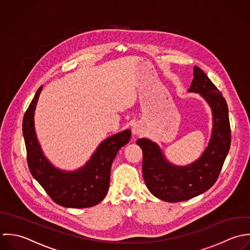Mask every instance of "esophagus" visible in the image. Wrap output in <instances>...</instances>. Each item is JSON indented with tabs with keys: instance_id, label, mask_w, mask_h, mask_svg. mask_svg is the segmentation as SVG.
Segmentation results:
<instances>
[{
	"instance_id": "1",
	"label": "esophagus",
	"mask_w": 250,
	"mask_h": 250,
	"mask_svg": "<svg viewBox=\"0 0 250 250\" xmlns=\"http://www.w3.org/2000/svg\"><path fill=\"white\" fill-rule=\"evenodd\" d=\"M132 132H133L134 135H140V134H142L143 130H142L141 125H135L133 126V128H132Z\"/></svg>"
}]
</instances>
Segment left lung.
Listing matches in <instances>:
<instances>
[{
	"label": "left lung",
	"instance_id": "8db88e82",
	"mask_svg": "<svg viewBox=\"0 0 250 250\" xmlns=\"http://www.w3.org/2000/svg\"><path fill=\"white\" fill-rule=\"evenodd\" d=\"M194 78L188 92L199 93L212 110L213 128L210 142L194 163L177 167L170 164L158 146L148 139H138L143 151V178L150 192L157 198L182 202L198 196L209 189L220 174L231 145L228 106L221 92L208 75L194 66Z\"/></svg>",
	"mask_w": 250,
	"mask_h": 250
}]
</instances>
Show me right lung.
I'll use <instances>...</instances> for the list:
<instances>
[{"instance_id":"1","label":"right lung","mask_w":250,"mask_h":250,"mask_svg":"<svg viewBox=\"0 0 250 250\" xmlns=\"http://www.w3.org/2000/svg\"><path fill=\"white\" fill-rule=\"evenodd\" d=\"M42 90V86L31 101L22 124L30 172L58 205L66 208L96 206L108 192L112 162L119 150L130 140V130L122 131L103 141L81 169L75 172L58 170L43 155L35 132L34 112Z\"/></svg>"}]
</instances>
